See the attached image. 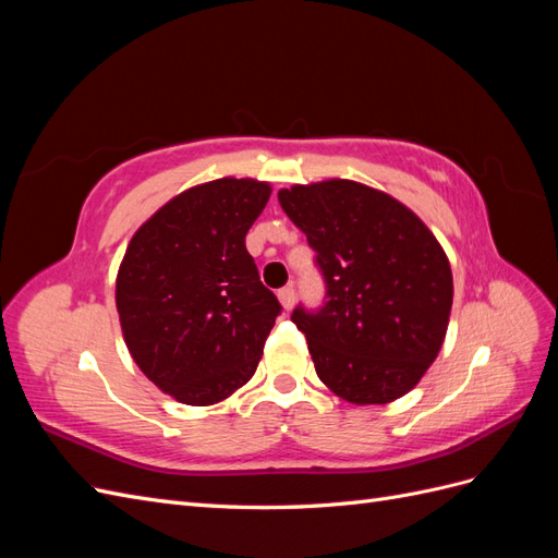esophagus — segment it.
<instances>
[{
    "instance_id": "obj_1",
    "label": "esophagus",
    "mask_w": 558,
    "mask_h": 558,
    "mask_svg": "<svg viewBox=\"0 0 558 558\" xmlns=\"http://www.w3.org/2000/svg\"><path fill=\"white\" fill-rule=\"evenodd\" d=\"M277 298H279L283 310H291L295 305V289H293V286H283V289H279Z\"/></svg>"
}]
</instances>
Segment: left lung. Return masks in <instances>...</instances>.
I'll return each mask as SVG.
<instances>
[{
  "mask_svg": "<svg viewBox=\"0 0 558 558\" xmlns=\"http://www.w3.org/2000/svg\"><path fill=\"white\" fill-rule=\"evenodd\" d=\"M326 281L318 310L295 307L318 379L353 404H386L426 375L453 300L447 253L421 218L369 185L330 179L279 191Z\"/></svg>",
  "mask_w": 558,
  "mask_h": 558,
  "instance_id": "8db88e82",
  "label": "left lung"
}]
</instances>
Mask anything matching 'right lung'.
Returning <instances> with one entry per match:
<instances>
[{"mask_svg":"<svg viewBox=\"0 0 558 558\" xmlns=\"http://www.w3.org/2000/svg\"><path fill=\"white\" fill-rule=\"evenodd\" d=\"M269 183L216 179L172 197L134 232L116 277V310L134 363L183 404L244 386L281 305L246 251Z\"/></svg>","mask_w":558,"mask_h":558,"instance_id":"1","label":"right lung"}]
</instances>
